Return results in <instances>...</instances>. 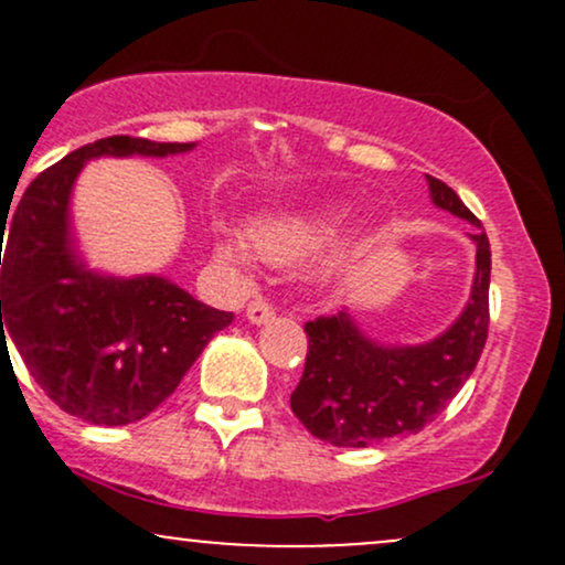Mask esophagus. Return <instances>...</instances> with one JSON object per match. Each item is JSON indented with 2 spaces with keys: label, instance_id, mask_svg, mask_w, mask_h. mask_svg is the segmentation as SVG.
<instances>
[{
  "label": "esophagus",
  "instance_id": "obj_1",
  "mask_svg": "<svg viewBox=\"0 0 565 565\" xmlns=\"http://www.w3.org/2000/svg\"><path fill=\"white\" fill-rule=\"evenodd\" d=\"M246 319L252 323H265L274 319V308L265 300H252L249 308H246Z\"/></svg>",
  "mask_w": 565,
  "mask_h": 565
}]
</instances>
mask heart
Wrapping results in <instances>:
<instances>
[{
  "instance_id": "1",
  "label": "heart",
  "mask_w": 565,
  "mask_h": 565,
  "mask_svg": "<svg viewBox=\"0 0 565 565\" xmlns=\"http://www.w3.org/2000/svg\"><path fill=\"white\" fill-rule=\"evenodd\" d=\"M342 223V210L334 204L284 210L257 217L249 225V244L236 233H225L215 244L217 257L233 268L244 270L252 255L274 265H295L313 257Z\"/></svg>"
}]
</instances>
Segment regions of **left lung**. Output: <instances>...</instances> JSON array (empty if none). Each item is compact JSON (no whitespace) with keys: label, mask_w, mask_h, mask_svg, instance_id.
Returning <instances> with one entry per match:
<instances>
[{"label":"left lung","mask_w":565,"mask_h":565,"mask_svg":"<svg viewBox=\"0 0 565 565\" xmlns=\"http://www.w3.org/2000/svg\"><path fill=\"white\" fill-rule=\"evenodd\" d=\"M433 204L476 225V278L462 316L423 345H380L345 308L305 323L308 355L289 404L310 436L366 449L419 433L449 406L481 359L489 337L491 249L486 231L449 185L427 174Z\"/></svg>","instance_id":"obj_1"}]
</instances>
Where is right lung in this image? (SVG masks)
I'll list each match as a JSON object with an SVG mask.
<instances>
[{"instance_id": "obj_1", "label": "right lung", "mask_w": 565, "mask_h": 565, "mask_svg": "<svg viewBox=\"0 0 565 565\" xmlns=\"http://www.w3.org/2000/svg\"><path fill=\"white\" fill-rule=\"evenodd\" d=\"M196 142L114 135L76 148L0 215V348H18L36 385L93 425H129L167 401L233 313L161 276L89 270L71 233V191L89 159L172 157Z\"/></svg>"}]
</instances>
